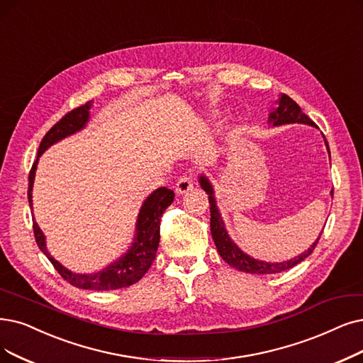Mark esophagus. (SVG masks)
Returning a JSON list of instances; mask_svg holds the SVG:
<instances>
[{
    "label": "esophagus",
    "instance_id": "obj_1",
    "mask_svg": "<svg viewBox=\"0 0 363 363\" xmlns=\"http://www.w3.org/2000/svg\"><path fill=\"white\" fill-rule=\"evenodd\" d=\"M192 189H194V180H192L191 174H184V176H182L177 180V184H176V194L177 195H183V194L189 192Z\"/></svg>",
    "mask_w": 363,
    "mask_h": 363
}]
</instances>
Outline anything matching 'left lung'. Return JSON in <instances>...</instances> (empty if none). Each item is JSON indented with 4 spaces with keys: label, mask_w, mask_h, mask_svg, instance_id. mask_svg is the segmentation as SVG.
Returning a JSON list of instances; mask_svg holds the SVG:
<instances>
[{
    "label": "left lung",
    "mask_w": 363,
    "mask_h": 363,
    "mask_svg": "<svg viewBox=\"0 0 363 363\" xmlns=\"http://www.w3.org/2000/svg\"><path fill=\"white\" fill-rule=\"evenodd\" d=\"M268 122L272 123L274 126L284 125V123H307V125L315 126V123L301 110V107L295 103V101L291 96H287L286 94L281 95V98L279 101V107L272 110V113L269 114ZM326 146H328V143H326ZM199 182H201L202 189L208 194L210 216H211L210 217V228H211V235H213L214 244L217 247V252H219V255L223 257L225 262L228 265H230L232 268H235L242 272H249V274H277V272H281L286 269H291L295 265H298L299 262H302L303 259L308 257L313 253L318 240H320V237H318L307 252H303L302 255H299L291 260H287V262L269 264V262H262V260H256L245 253H242L237 247V244L232 242V240L229 238L228 232L225 229V223L222 220L220 213H219V210H217L213 187H211L210 182L204 176H201ZM330 194L333 195V192H330Z\"/></svg>",
    "instance_id": "8db88e82"
}]
</instances>
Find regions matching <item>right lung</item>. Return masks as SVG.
<instances>
[{
  "label": "right lung",
  "mask_w": 363,
  "mask_h": 363,
  "mask_svg": "<svg viewBox=\"0 0 363 363\" xmlns=\"http://www.w3.org/2000/svg\"><path fill=\"white\" fill-rule=\"evenodd\" d=\"M91 106L92 101H88L86 104L68 111L64 118L60 122H56L49 129L48 134L43 137L38 147L37 161L33 164L30 177H28V182H30L28 183V201H30V207H33V183L35 177L38 157L56 141L65 138L67 135L74 134L76 131H80L89 119ZM172 201L174 192L171 189H167V187H159V189H156L146 201H144L138 214L137 237L133 247L128 250L125 256H122L119 260H116L114 264L95 274H74L65 269L57 260H55L46 249L45 235H43L37 222L33 219L34 237L40 250L48 256L55 269L60 272L61 277L67 280L69 284L79 289H91V291H114V289L128 287L141 280L143 275L147 272V269L153 264L159 245V237H161V234H159V229H161V216L164 214L167 207L171 206Z\"/></svg>",
  "instance_id": "right-lung-1"
}]
</instances>
